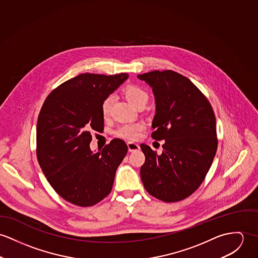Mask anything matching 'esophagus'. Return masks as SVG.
Returning <instances> with one entry per match:
<instances>
[{"label": "esophagus", "instance_id": "34e87169", "mask_svg": "<svg viewBox=\"0 0 258 258\" xmlns=\"http://www.w3.org/2000/svg\"><path fill=\"white\" fill-rule=\"evenodd\" d=\"M127 148L130 152H134V151H138L140 150V145L136 143H127Z\"/></svg>", "mask_w": 258, "mask_h": 258}]
</instances>
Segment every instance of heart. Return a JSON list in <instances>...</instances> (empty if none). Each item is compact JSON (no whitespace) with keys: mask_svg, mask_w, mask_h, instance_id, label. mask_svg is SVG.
<instances>
[{"mask_svg":"<svg viewBox=\"0 0 258 258\" xmlns=\"http://www.w3.org/2000/svg\"><path fill=\"white\" fill-rule=\"evenodd\" d=\"M124 95L126 99L136 107H139L140 105H143L147 103L148 101V94L147 92L143 89L142 87L137 85H130L124 89ZM114 103V97L113 95L107 96L101 105V112L104 117H107L111 113L112 105ZM144 125L141 122L138 123H126L120 125L115 134L123 139L126 140H137L141 136Z\"/></svg>","mask_w":258,"mask_h":258,"instance_id":"obj_1","label":"heart"}]
</instances>
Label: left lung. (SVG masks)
Here are the masks:
<instances>
[{
  "instance_id": "8db88e82",
  "label": "left lung",
  "mask_w": 258,
  "mask_h": 258,
  "mask_svg": "<svg viewBox=\"0 0 258 258\" xmlns=\"http://www.w3.org/2000/svg\"><path fill=\"white\" fill-rule=\"evenodd\" d=\"M151 87L155 100L152 139L164 141L157 154L141 144L145 190L167 203L192 195L204 181L216 155V117L211 104L185 76L171 70L138 75Z\"/></svg>"
}]
</instances>
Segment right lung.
I'll list each match as a JSON object with an SVG mask.
<instances>
[{
	"mask_svg": "<svg viewBox=\"0 0 258 258\" xmlns=\"http://www.w3.org/2000/svg\"><path fill=\"white\" fill-rule=\"evenodd\" d=\"M128 75L80 74L58 86L44 101L36 124V155L51 187L64 200L90 207L112 191L127 145L113 140L103 150L90 148L91 132H103V100Z\"/></svg>",
	"mask_w": 258,
	"mask_h": 258,
	"instance_id": "add662e5",
	"label": "right lung"
}]
</instances>
